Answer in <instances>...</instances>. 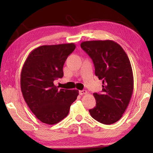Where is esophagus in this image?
Listing matches in <instances>:
<instances>
[{
	"label": "esophagus",
	"mask_w": 153,
	"mask_h": 153,
	"mask_svg": "<svg viewBox=\"0 0 153 153\" xmlns=\"http://www.w3.org/2000/svg\"><path fill=\"white\" fill-rule=\"evenodd\" d=\"M79 93L80 95H85L87 94V91L86 90H82V91H79Z\"/></svg>",
	"instance_id": "obj_1"
}]
</instances>
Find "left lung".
<instances>
[{
  "mask_svg": "<svg viewBox=\"0 0 153 153\" xmlns=\"http://www.w3.org/2000/svg\"><path fill=\"white\" fill-rule=\"evenodd\" d=\"M95 66V76L102 80L101 93H93L96 106L89 111L99 122L110 125L122 118L134 90V76L128 56L122 47L111 40L81 43Z\"/></svg>",
  "mask_w": 153,
  "mask_h": 153,
  "instance_id": "left-lung-1",
  "label": "left lung"
}]
</instances>
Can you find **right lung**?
Instances as JSON below:
<instances>
[{
  "mask_svg": "<svg viewBox=\"0 0 153 153\" xmlns=\"http://www.w3.org/2000/svg\"><path fill=\"white\" fill-rule=\"evenodd\" d=\"M76 48L74 43L43 45L29 54L23 66L20 85L25 102L41 122L53 125L68 116L77 90L60 89L54 81L64 76L63 66Z\"/></svg>",
  "mask_w": 153,
  "mask_h": 153,
  "instance_id": "right-lung-1",
  "label": "right lung"
}]
</instances>
